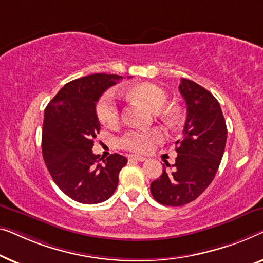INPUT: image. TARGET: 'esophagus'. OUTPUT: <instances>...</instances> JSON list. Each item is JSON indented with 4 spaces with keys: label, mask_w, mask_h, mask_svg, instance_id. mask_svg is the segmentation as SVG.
Returning a JSON list of instances; mask_svg holds the SVG:
<instances>
[{
    "label": "esophagus",
    "mask_w": 263,
    "mask_h": 263,
    "mask_svg": "<svg viewBox=\"0 0 263 263\" xmlns=\"http://www.w3.org/2000/svg\"><path fill=\"white\" fill-rule=\"evenodd\" d=\"M130 160H135V161H139V162H144L146 161L147 158L144 156H139V155H130Z\"/></svg>",
    "instance_id": "obj_1"
}]
</instances>
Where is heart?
Listing matches in <instances>:
<instances>
[{"instance_id":"b5f03b06","label":"heart","mask_w":263,"mask_h":263,"mask_svg":"<svg viewBox=\"0 0 263 263\" xmlns=\"http://www.w3.org/2000/svg\"><path fill=\"white\" fill-rule=\"evenodd\" d=\"M127 96L143 102L151 110L157 112V117L169 126H174L181 120V112L177 108H163L168 101V93L158 84L144 82L136 84L127 90ZM99 120L106 126L112 127L119 123L120 108L118 98L113 90L107 91L100 98L96 105ZM163 133L158 128L132 130L120 137L119 145L132 153L144 154L153 149L156 143L162 142Z\"/></svg>"}]
</instances>
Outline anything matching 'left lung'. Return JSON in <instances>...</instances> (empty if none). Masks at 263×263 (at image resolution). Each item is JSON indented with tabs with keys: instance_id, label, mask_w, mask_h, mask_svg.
Masks as SVG:
<instances>
[{
	"instance_id": "obj_1",
	"label": "left lung",
	"mask_w": 263,
	"mask_h": 263,
	"mask_svg": "<svg viewBox=\"0 0 263 263\" xmlns=\"http://www.w3.org/2000/svg\"><path fill=\"white\" fill-rule=\"evenodd\" d=\"M179 90L187 105V118L182 138L175 143V164L170 170L163 165V173L150 186L155 200L165 206L186 205L210 186L228 137L219 102L209 90L187 79L181 80Z\"/></svg>"
}]
</instances>
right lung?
<instances>
[{
    "mask_svg": "<svg viewBox=\"0 0 263 263\" xmlns=\"http://www.w3.org/2000/svg\"><path fill=\"white\" fill-rule=\"evenodd\" d=\"M123 76L94 73L66 83L45 108L42 147L46 167L63 193L81 204H99L117 190L126 157L94 155L100 131L96 102Z\"/></svg>",
    "mask_w": 263,
    "mask_h": 263,
    "instance_id": "1",
    "label": "right lung"
}]
</instances>
